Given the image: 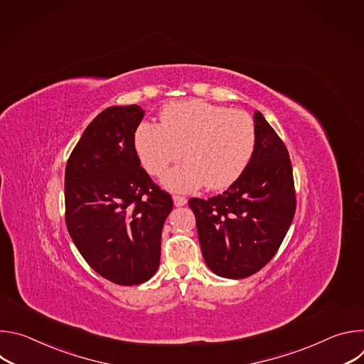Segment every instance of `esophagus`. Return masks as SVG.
<instances>
[{"instance_id":"1","label":"esophagus","mask_w":364,"mask_h":364,"mask_svg":"<svg viewBox=\"0 0 364 364\" xmlns=\"http://www.w3.org/2000/svg\"><path fill=\"white\" fill-rule=\"evenodd\" d=\"M173 201H174V205H176V207H181V205H186V204H187V198H186V197H181V196H174V197H173Z\"/></svg>"}]
</instances>
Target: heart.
<instances>
[{
	"label": "heart",
	"mask_w": 364,
	"mask_h": 364,
	"mask_svg": "<svg viewBox=\"0 0 364 364\" xmlns=\"http://www.w3.org/2000/svg\"><path fill=\"white\" fill-rule=\"evenodd\" d=\"M256 144L255 122L243 111H232L203 99L170 103L160 125L141 122L134 149L144 170L161 176L181 154L186 163L163 177L173 191H191L203 184L222 190L233 184L247 167Z\"/></svg>",
	"instance_id": "b5f03b06"
}]
</instances>
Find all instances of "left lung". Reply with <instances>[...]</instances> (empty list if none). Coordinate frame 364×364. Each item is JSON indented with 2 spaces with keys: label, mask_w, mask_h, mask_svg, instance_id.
Masks as SVG:
<instances>
[{
  "label": "left lung",
  "mask_w": 364,
  "mask_h": 364,
  "mask_svg": "<svg viewBox=\"0 0 364 364\" xmlns=\"http://www.w3.org/2000/svg\"><path fill=\"white\" fill-rule=\"evenodd\" d=\"M253 122L256 144L242 176L216 197L188 200L205 265L229 279L262 269L279 249L295 215L287 146L259 111Z\"/></svg>",
  "instance_id": "obj_1"
}]
</instances>
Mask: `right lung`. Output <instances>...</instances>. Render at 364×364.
Instances as JSON below:
<instances>
[{
    "instance_id": "add662e5",
    "label": "right lung",
    "mask_w": 364,
    "mask_h": 364,
    "mask_svg": "<svg viewBox=\"0 0 364 364\" xmlns=\"http://www.w3.org/2000/svg\"><path fill=\"white\" fill-rule=\"evenodd\" d=\"M144 118L136 105L102 111L70 154L66 225L89 267L118 285H138L160 267L161 232L173 198L155 186L134 149Z\"/></svg>"
}]
</instances>
